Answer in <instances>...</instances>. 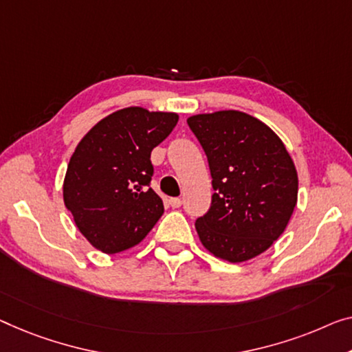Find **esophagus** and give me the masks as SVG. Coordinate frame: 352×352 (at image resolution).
Returning <instances> with one entry per match:
<instances>
[{"label": "esophagus", "instance_id": "34e87169", "mask_svg": "<svg viewBox=\"0 0 352 352\" xmlns=\"http://www.w3.org/2000/svg\"><path fill=\"white\" fill-rule=\"evenodd\" d=\"M169 206H170L172 208H178V207L182 206V199H178V197L169 199Z\"/></svg>", "mask_w": 352, "mask_h": 352}]
</instances>
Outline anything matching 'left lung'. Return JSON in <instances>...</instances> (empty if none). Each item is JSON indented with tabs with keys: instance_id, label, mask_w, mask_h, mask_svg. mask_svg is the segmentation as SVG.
Segmentation results:
<instances>
[{
	"instance_id": "obj_1",
	"label": "left lung",
	"mask_w": 352,
	"mask_h": 352,
	"mask_svg": "<svg viewBox=\"0 0 352 352\" xmlns=\"http://www.w3.org/2000/svg\"><path fill=\"white\" fill-rule=\"evenodd\" d=\"M186 122L206 151L214 190L208 212L196 221L199 239L214 258L253 259L285 232L296 208L291 155L269 126L239 110Z\"/></svg>"
}]
</instances>
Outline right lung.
Instances as JSON below:
<instances>
[{
  "label": "right lung",
  "mask_w": 352,
  "mask_h": 352,
  "mask_svg": "<svg viewBox=\"0 0 352 352\" xmlns=\"http://www.w3.org/2000/svg\"><path fill=\"white\" fill-rule=\"evenodd\" d=\"M174 112L126 107L98 122L76 146L63 183L65 206L94 248L106 254L142 242L161 214L150 185V155L172 133Z\"/></svg>",
  "instance_id": "obj_1"
}]
</instances>
